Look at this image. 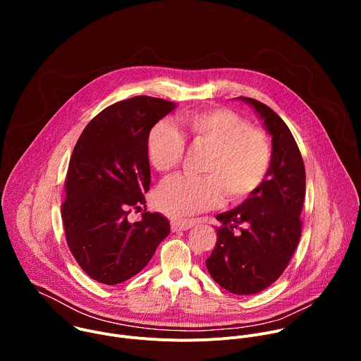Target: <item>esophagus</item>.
I'll list each match as a JSON object with an SVG mask.
<instances>
[{"label":"esophagus","mask_w":361,"mask_h":361,"mask_svg":"<svg viewBox=\"0 0 361 361\" xmlns=\"http://www.w3.org/2000/svg\"><path fill=\"white\" fill-rule=\"evenodd\" d=\"M195 224V220H173L171 221V230L173 231H185L190 230Z\"/></svg>","instance_id":"34e87169"}]
</instances>
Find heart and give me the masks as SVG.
<instances>
[{
  "mask_svg": "<svg viewBox=\"0 0 361 361\" xmlns=\"http://www.w3.org/2000/svg\"><path fill=\"white\" fill-rule=\"evenodd\" d=\"M180 131L169 123H157L148 131L145 149L149 164L160 173L174 170L183 161L185 140L209 147L204 160L205 176H174L156 192L163 213L181 217L219 207L226 200L241 201L259 190L271 164L267 134L248 126L247 120L227 109L184 114Z\"/></svg>",
  "mask_w": 361,
  "mask_h": 361,
  "instance_id": "b5f03b06",
  "label": "heart"
}]
</instances>
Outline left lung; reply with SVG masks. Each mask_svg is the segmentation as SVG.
I'll use <instances>...</instances> for the list:
<instances>
[{"label": "left lung", "mask_w": 361, "mask_h": 361, "mask_svg": "<svg viewBox=\"0 0 361 361\" xmlns=\"http://www.w3.org/2000/svg\"><path fill=\"white\" fill-rule=\"evenodd\" d=\"M264 120L271 134V164L262 187L238 207L219 214L217 243L205 260L213 280L233 294L270 287L287 269L301 237L305 170L286 123L266 104L240 97Z\"/></svg>", "instance_id": "1"}]
</instances>
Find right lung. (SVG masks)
<instances>
[{
    "label": "right lung",
    "mask_w": 361,
    "mask_h": 361,
    "mask_svg": "<svg viewBox=\"0 0 361 361\" xmlns=\"http://www.w3.org/2000/svg\"><path fill=\"white\" fill-rule=\"evenodd\" d=\"M176 109L171 101L137 95L102 110L81 133L66 177L61 217L78 266L95 281L114 286L140 273L170 234L169 220L144 210L151 171L148 131Z\"/></svg>",
    "instance_id": "1"
}]
</instances>
